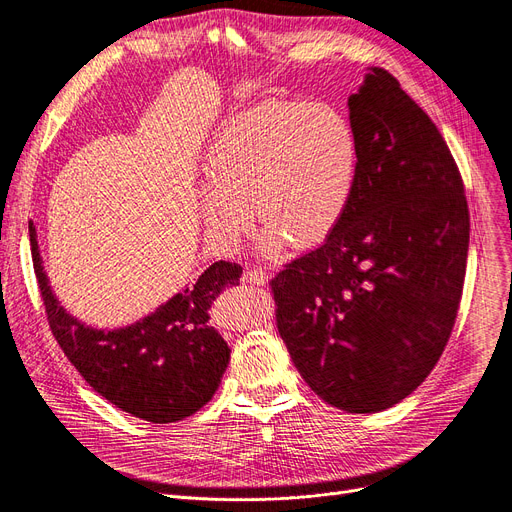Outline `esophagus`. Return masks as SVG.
Wrapping results in <instances>:
<instances>
[{"mask_svg":"<svg viewBox=\"0 0 512 512\" xmlns=\"http://www.w3.org/2000/svg\"><path fill=\"white\" fill-rule=\"evenodd\" d=\"M242 282H246V285L261 287V285H266V282H268V274L263 270H244Z\"/></svg>","mask_w":512,"mask_h":512,"instance_id":"34e87169","label":"esophagus"}]
</instances>
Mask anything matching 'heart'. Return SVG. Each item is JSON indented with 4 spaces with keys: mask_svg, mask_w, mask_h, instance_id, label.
<instances>
[{
    "mask_svg": "<svg viewBox=\"0 0 512 512\" xmlns=\"http://www.w3.org/2000/svg\"><path fill=\"white\" fill-rule=\"evenodd\" d=\"M356 132L337 107L268 99L227 118L206 151V230L236 246L253 217L270 255L323 244L344 221L358 181Z\"/></svg>",
    "mask_w": 512,
    "mask_h": 512,
    "instance_id": "1",
    "label": "heart"
}]
</instances>
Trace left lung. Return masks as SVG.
<instances>
[{
	"label": "left lung",
	"instance_id": "obj_1",
	"mask_svg": "<svg viewBox=\"0 0 512 512\" xmlns=\"http://www.w3.org/2000/svg\"><path fill=\"white\" fill-rule=\"evenodd\" d=\"M358 181L344 221L272 282L276 327L325 403L375 413L439 363L456 325L468 202L428 113L382 67L348 99Z\"/></svg>",
	"mask_w": 512,
	"mask_h": 512
}]
</instances>
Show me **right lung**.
<instances>
[{"label":"right lung","mask_w":512,"mask_h":512,"mask_svg":"<svg viewBox=\"0 0 512 512\" xmlns=\"http://www.w3.org/2000/svg\"><path fill=\"white\" fill-rule=\"evenodd\" d=\"M29 236L50 331L94 392L151 424L189 418L213 399L230 363V348L208 327V308L225 287L240 285L238 263L215 261L192 289L177 293L154 314L126 329L101 331L82 325L56 301L33 223Z\"/></svg>","instance_id":"obj_1"}]
</instances>
